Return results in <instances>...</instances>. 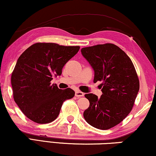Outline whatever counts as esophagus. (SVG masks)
<instances>
[{
    "instance_id": "1",
    "label": "esophagus",
    "mask_w": 156,
    "mask_h": 156,
    "mask_svg": "<svg viewBox=\"0 0 156 156\" xmlns=\"http://www.w3.org/2000/svg\"><path fill=\"white\" fill-rule=\"evenodd\" d=\"M84 94L82 92V91H76L75 92V96L76 97H84Z\"/></svg>"
}]
</instances>
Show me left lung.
<instances>
[{"instance_id": "1", "label": "left lung", "mask_w": 156, "mask_h": 156, "mask_svg": "<svg viewBox=\"0 0 156 156\" xmlns=\"http://www.w3.org/2000/svg\"><path fill=\"white\" fill-rule=\"evenodd\" d=\"M82 54L94 70V82H101L102 95L87 94L89 107L84 118L93 127L107 130L120 123L133 108L139 80L129 57L116 44L83 48Z\"/></svg>"}]
</instances>
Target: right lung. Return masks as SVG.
<instances>
[{
    "label": "right lung",
    "instance_id": "right-lung-1",
    "mask_svg": "<svg viewBox=\"0 0 156 156\" xmlns=\"http://www.w3.org/2000/svg\"><path fill=\"white\" fill-rule=\"evenodd\" d=\"M80 48L37 42L19 57L11 74L12 94L31 121L41 124L52 122L58 116L63 102L74 97L72 89H59L51 84V80L54 75H61L64 65Z\"/></svg>",
    "mask_w": 156,
    "mask_h": 156
}]
</instances>
